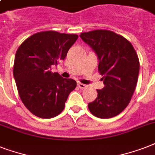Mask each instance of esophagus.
<instances>
[{
  "label": "esophagus",
  "instance_id": "1",
  "mask_svg": "<svg viewBox=\"0 0 155 155\" xmlns=\"http://www.w3.org/2000/svg\"><path fill=\"white\" fill-rule=\"evenodd\" d=\"M77 86L80 87V88H82V89H84V88H86V87H87V85L84 84H81V83H80V82L77 83Z\"/></svg>",
  "mask_w": 155,
  "mask_h": 155
}]
</instances>
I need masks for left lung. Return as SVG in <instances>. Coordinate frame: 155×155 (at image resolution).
Returning <instances> with one entry per match:
<instances>
[{
  "instance_id": "8db88e82",
  "label": "left lung",
  "mask_w": 155,
  "mask_h": 155,
  "mask_svg": "<svg viewBox=\"0 0 155 155\" xmlns=\"http://www.w3.org/2000/svg\"><path fill=\"white\" fill-rule=\"evenodd\" d=\"M80 37L97 55L104 84L88 108L97 117H113L127 107L134 92L139 74L137 53L126 38L113 31L93 30Z\"/></svg>"
}]
</instances>
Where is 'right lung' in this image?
<instances>
[{
  "instance_id": "1",
  "label": "right lung",
  "mask_w": 155,
  "mask_h": 155,
  "mask_svg": "<svg viewBox=\"0 0 155 155\" xmlns=\"http://www.w3.org/2000/svg\"><path fill=\"white\" fill-rule=\"evenodd\" d=\"M77 38L76 35L44 31L33 35L18 47L13 77L21 101L34 115L52 118L63 110L76 82L53 73L51 68L66 58Z\"/></svg>"
}]
</instances>
